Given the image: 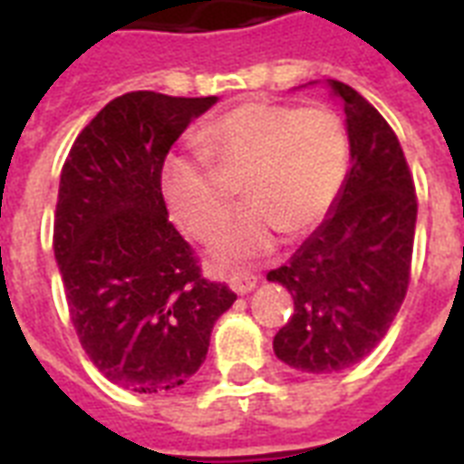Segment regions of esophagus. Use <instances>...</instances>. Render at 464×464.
Returning a JSON list of instances; mask_svg holds the SVG:
<instances>
[{
	"mask_svg": "<svg viewBox=\"0 0 464 464\" xmlns=\"http://www.w3.org/2000/svg\"><path fill=\"white\" fill-rule=\"evenodd\" d=\"M228 286H231L238 296H246L257 286V276L247 275V272H236V275L228 276Z\"/></svg>",
	"mask_w": 464,
	"mask_h": 464,
	"instance_id": "1",
	"label": "esophagus"
}]
</instances>
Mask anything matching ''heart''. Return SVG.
I'll list each match as a JSON object with an SVG mask.
<instances>
[{"instance_id":"b5f03b06","label":"heart","mask_w":464,"mask_h":464,"mask_svg":"<svg viewBox=\"0 0 464 464\" xmlns=\"http://www.w3.org/2000/svg\"><path fill=\"white\" fill-rule=\"evenodd\" d=\"M197 141L219 175L240 178L250 199L211 246L218 267L272 250L279 228L286 236L313 231L337 202L349 166L344 122L327 105L246 101L209 120ZM210 169L178 151L159 173L170 217L197 240L211 238L233 204L231 188Z\"/></svg>"}]
</instances>
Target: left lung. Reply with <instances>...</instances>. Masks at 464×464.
Instances as JSON below:
<instances>
[{
  "instance_id": "1",
  "label": "left lung",
  "mask_w": 464,
  "mask_h": 464,
  "mask_svg": "<svg viewBox=\"0 0 464 464\" xmlns=\"http://www.w3.org/2000/svg\"><path fill=\"white\" fill-rule=\"evenodd\" d=\"M317 83V82H310ZM352 170L323 224L267 275L294 298L275 334L276 359L301 373L352 368L388 334L410 286L417 195L402 147L382 115L342 82Z\"/></svg>"
}]
</instances>
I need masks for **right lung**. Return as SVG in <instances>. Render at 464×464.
<instances>
[{"label":"right lung","mask_w":464,"mask_h":464,"mask_svg":"<svg viewBox=\"0 0 464 464\" xmlns=\"http://www.w3.org/2000/svg\"><path fill=\"white\" fill-rule=\"evenodd\" d=\"M217 101L125 93L83 127L62 168L53 247L69 315L93 366L140 395L185 385L236 301L199 275L159 188L170 147Z\"/></svg>","instance_id":"add662e5"}]
</instances>
